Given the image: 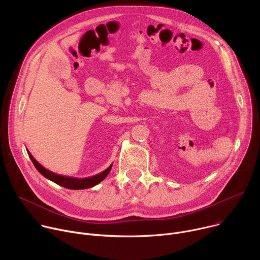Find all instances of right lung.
I'll list each match as a JSON object with an SVG mask.
<instances>
[{
  "label": "right lung",
  "instance_id": "right-lung-1",
  "mask_svg": "<svg viewBox=\"0 0 260 260\" xmlns=\"http://www.w3.org/2000/svg\"><path fill=\"white\" fill-rule=\"evenodd\" d=\"M28 156L31 159L34 166L36 167V169L39 171V173H41L44 177H46L47 179L53 181L54 183L60 185L62 187L69 188V189H85V188H89L94 186L98 183H100L101 181H103L106 176L109 174L111 168L112 166H110L106 171L102 172L99 175H95L93 177L90 178H84V179H77V178H70V177H66V176H60V175H56L48 170H46L45 168H43L38 161H37L31 154L28 152Z\"/></svg>",
  "mask_w": 260,
  "mask_h": 260
}]
</instances>
